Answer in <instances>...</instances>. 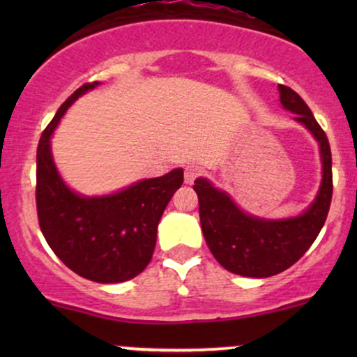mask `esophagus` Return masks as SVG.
<instances>
[{
    "instance_id": "34e87169",
    "label": "esophagus",
    "mask_w": 357,
    "mask_h": 357,
    "mask_svg": "<svg viewBox=\"0 0 357 357\" xmlns=\"http://www.w3.org/2000/svg\"><path fill=\"white\" fill-rule=\"evenodd\" d=\"M199 174H202V169H199L198 166H195V165L186 166L184 167V183L191 184Z\"/></svg>"
}]
</instances>
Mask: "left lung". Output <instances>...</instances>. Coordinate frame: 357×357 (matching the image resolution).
Segmentation results:
<instances>
[{"mask_svg": "<svg viewBox=\"0 0 357 357\" xmlns=\"http://www.w3.org/2000/svg\"><path fill=\"white\" fill-rule=\"evenodd\" d=\"M284 109L297 114L321 146L322 183L317 198L296 218L261 220L243 213L225 191L208 179H196L202 230L213 257L228 272L265 278L284 272L301 258L326 223L333 199V155L326 132L304 99L290 87L278 85Z\"/></svg>", "mask_w": 357, "mask_h": 357, "instance_id": "1", "label": "left lung"}]
</instances>
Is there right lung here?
Returning <instances> with one entry per match:
<instances>
[{
	"label": "right lung",
	"instance_id": "right-lung-1",
	"mask_svg": "<svg viewBox=\"0 0 357 357\" xmlns=\"http://www.w3.org/2000/svg\"><path fill=\"white\" fill-rule=\"evenodd\" d=\"M99 82L82 85L43 130L36 149V213L40 230L56 257L77 275L117 284L151 261L162 211L183 184V169L144 179L116 195L85 198L73 192L53 165L50 137L61 116Z\"/></svg>",
	"mask_w": 357,
	"mask_h": 357
}]
</instances>
